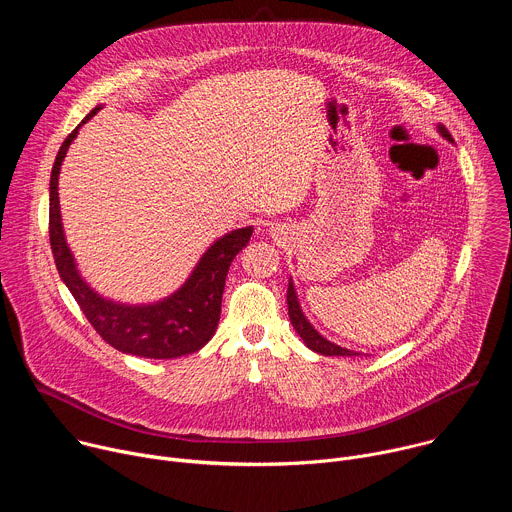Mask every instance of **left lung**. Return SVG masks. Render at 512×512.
Wrapping results in <instances>:
<instances>
[{
	"label": "left lung",
	"mask_w": 512,
	"mask_h": 512,
	"mask_svg": "<svg viewBox=\"0 0 512 512\" xmlns=\"http://www.w3.org/2000/svg\"><path fill=\"white\" fill-rule=\"evenodd\" d=\"M435 129L444 139L454 143V137L450 135V131L442 123H437ZM287 314H289L291 326H294V330L300 334V338L304 340V344L310 350H314L318 354H324V356H358L360 354V352H354V350H348V348H342V346L330 342L328 338H324L310 324V320L302 312V306H300V300H298V294H296V285H294V279H291V277H289V283H287Z\"/></svg>",
	"instance_id": "8db88e82"
}]
</instances>
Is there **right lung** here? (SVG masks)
<instances>
[{
  "label": "right lung",
  "mask_w": 512,
  "mask_h": 512,
  "mask_svg": "<svg viewBox=\"0 0 512 512\" xmlns=\"http://www.w3.org/2000/svg\"><path fill=\"white\" fill-rule=\"evenodd\" d=\"M97 105L72 131L56 154L50 174V247L62 283L77 300L91 326L107 344L123 354L143 358H178L198 352L216 332L221 320V304L229 267L243 247H247L253 227L235 229L216 239L198 259L188 279L174 294L152 304H125L101 296L81 275L62 227L58 176L70 143L79 129L101 111Z\"/></svg>",
  "instance_id": "1"
}]
</instances>
